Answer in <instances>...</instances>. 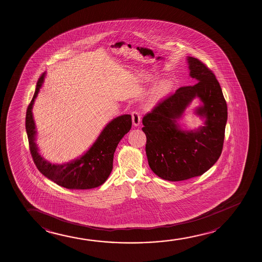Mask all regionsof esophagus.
I'll return each mask as SVG.
<instances>
[{
  "mask_svg": "<svg viewBox=\"0 0 262 262\" xmlns=\"http://www.w3.org/2000/svg\"><path fill=\"white\" fill-rule=\"evenodd\" d=\"M132 118H133V125L138 126L140 124V121H141V116H140L139 112L133 111L132 113Z\"/></svg>",
  "mask_w": 262,
  "mask_h": 262,
  "instance_id": "esophagus-1",
  "label": "esophagus"
}]
</instances>
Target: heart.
I'll return each mask as SVG.
<instances>
[{
	"mask_svg": "<svg viewBox=\"0 0 262 262\" xmlns=\"http://www.w3.org/2000/svg\"><path fill=\"white\" fill-rule=\"evenodd\" d=\"M170 90H171V82L169 80L162 81L155 90L153 98L155 100H157L158 98L164 97L166 94L168 93Z\"/></svg>",
	"mask_w": 262,
	"mask_h": 262,
	"instance_id": "obj_1",
	"label": "heart"
}]
</instances>
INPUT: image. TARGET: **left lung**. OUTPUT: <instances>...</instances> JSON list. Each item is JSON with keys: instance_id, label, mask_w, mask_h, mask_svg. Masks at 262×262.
<instances>
[{"instance_id": "1", "label": "left lung", "mask_w": 262, "mask_h": 262, "mask_svg": "<svg viewBox=\"0 0 262 262\" xmlns=\"http://www.w3.org/2000/svg\"><path fill=\"white\" fill-rule=\"evenodd\" d=\"M188 62L190 77L198 82L180 88L159 101L142 119L149 167L160 178L171 182L207 172L219 160L225 140L227 105L221 86L201 60L189 56ZM197 96L204 105L196 112L206 117L205 126L197 132L182 131L176 119Z\"/></svg>"}]
</instances>
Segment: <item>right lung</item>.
Listing matches in <instances>:
<instances>
[{
	"instance_id": "obj_1",
	"label": "right lung",
	"mask_w": 262,
	"mask_h": 262,
	"mask_svg": "<svg viewBox=\"0 0 262 262\" xmlns=\"http://www.w3.org/2000/svg\"><path fill=\"white\" fill-rule=\"evenodd\" d=\"M43 79L45 73H42L36 82V91L26 113V130L33 161L41 173L66 189L86 190L100 186L111 173L117 145L132 128V116L121 115L109 122L90 150L81 158L64 165H53L45 160L38 153L32 115L33 104L42 86Z\"/></svg>"
}]
</instances>
